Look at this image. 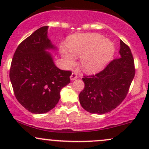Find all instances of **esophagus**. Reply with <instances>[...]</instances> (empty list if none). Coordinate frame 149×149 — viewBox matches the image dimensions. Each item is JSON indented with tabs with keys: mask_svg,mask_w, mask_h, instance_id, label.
Here are the masks:
<instances>
[{
	"mask_svg": "<svg viewBox=\"0 0 149 149\" xmlns=\"http://www.w3.org/2000/svg\"><path fill=\"white\" fill-rule=\"evenodd\" d=\"M76 78H77V73H76V72L72 73L71 76H70V79H71V81H74V80H76Z\"/></svg>",
	"mask_w": 149,
	"mask_h": 149,
	"instance_id": "esophagus-1",
	"label": "esophagus"
}]
</instances>
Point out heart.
<instances>
[{
  "mask_svg": "<svg viewBox=\"0 0 149 149\" xmlns=\"http://www.w3.org/2000/svg\"><path fill=\"white\" fill-rule=\"evenodd\" d=\"M68 49L61 48V52L70 66L75 63L76 56L81 57V66L88 73L101 71L111 61L114 54V44L103 36L94 33L78 34L70 37Z\"/></svg>",
  "mask_w": 149,
  "mask_h": 149,
  "instance_id": "obj_1",
  "label": "heart"
}]
</instances>
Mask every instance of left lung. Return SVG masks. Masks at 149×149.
<instances>
[{
  "mask_svg": "<svg viewBox=\"0 0 149 149\" xmlns=\"http://www.w3.org/2000/svg\"><path fill=\"white\" fill-rule=\"evenodd\" d=\"M120 58L91 76L83 78L85 88L79 94L83 109L103 114L115 109L125 100L135 75L134 62L130 47L120 40Z\"/></svg>",
  "mask_w": 149,
  "mask_h": 149,
  "instance_id": "obj_1",
  "label": "left lung"
}]
</instances>
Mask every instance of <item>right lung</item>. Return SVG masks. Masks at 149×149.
I'll return each mask as SVG.
<instances>
[{"mask_svg": "<svg viewBox=\"0 0 149 149\" xmlns=\"http://www.w3.org/2000/svg\"><path fill=\"white\" fill-rule=\"evenodd\" d=\"M48 28L40 27L19 44L10 70L16 98L34 114L46 113L56 106L60 91L70 83L71 75L55 65L49 51L57 48L48 38Z\"/></svg>", "mask_w": 149, "mask_h": 149, "instance_id": "obj_1", "label": "right lung"}]
</instances>
